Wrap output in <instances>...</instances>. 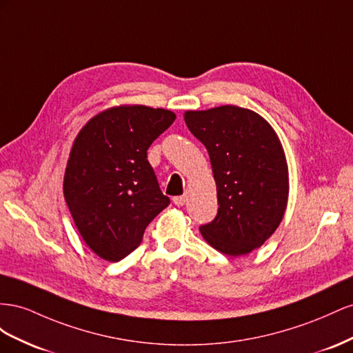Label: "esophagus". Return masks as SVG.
I'll use <instances>...</instances> for the list:
<instances>
[{
	"label": "esophagus",
	"mask_w": 353,
	"mask_h": 353,
	"mask_svg": "<svg viewBox=\"0 0 353 353\" xmlns=\"http://www.w3.org/2000/svg\"><path fill=\"white\" fill-rule=\"evenodd\" d=\"M173 203H174V205H177V207H182V205H185V204H186V195L174 196V198H173Z\"/></svg>",
	"instance_id": "1"
}]
</instances>
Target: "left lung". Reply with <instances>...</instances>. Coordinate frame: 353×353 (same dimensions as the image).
Wrapping results in <instances>:
<instances>
[{"label":"left lung","mask_w":353,"mask_h":353,"mask_svg":"<svg viewBox=\"0 0 353 353\" xmlns=\"http://www.w3.org/2000/svg\"><path fill=\"white\" fill-rule=\"evenodd\" d=\"M185 123L207 148L217 186V216L201 234L220 253L248 254L275 232L287 208L288 165L279 137L263 117L234 105L186 110Z\"/></svg>","instance_id":"left-lung-1"}]
</instances>
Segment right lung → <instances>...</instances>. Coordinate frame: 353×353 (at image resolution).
Masks as SVG:
<instances>
[{
	"instance_id": "right-lung-1",
	"label": "right lung",
	"mask_w": 353,
	"mask_h": 353,
	"mask_svg": "<svg viewBox=\"0 0 353 353\" xmlns=\"http://www.w3.org/2000/svg\"><path fill=\"white\" fill-rule=\"evenodd\" d=\"M163 108L121 105L94 115L70 149L63 195L79 235L108 261L134 251L146 226L168 204L148 148L173 124Z\"/></svg>"
}]
</instances>
